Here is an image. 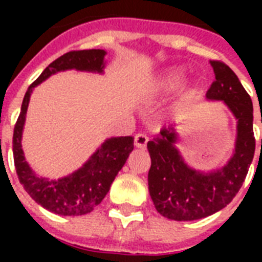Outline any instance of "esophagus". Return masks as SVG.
<instances>
[{"mask_svg": "<svg viewBox=\"0 0 262 262\" xmlns=\"http://www.w3.org/2000/svg\"><path fill=\"white\" fill-rule=\"evenodd\" d=\"M148 141H149V139H148L147 135H144V133H139V135H136L135 145L137 148H145L147 147Z\"/></svg>", "mask_w": 262, "mask_h": 262, "instance_id": "esophagus-1", "label": "esophagus"}]
</instances>
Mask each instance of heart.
<instances>
[{"label": "heart", "mask_w": 262, "mask_h": 262, "mask_svg": "<svg viewBox=\"0 0 262 262\" xmlns=\"http://www.w3.org/2000/svg\"><path fill=\"white\" fill-rule=\"evenodd\" d=\"M185 73L181 69H170L166 71L159 79L156 80L154 85L151 87L152 95H164L168 92H172L177 88L182 85Z\"/></svg>", "instance_id": "1"}]
</instances>
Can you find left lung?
Segmentation results:
<instances>
[{"mask_svg":"<svg viewBox=\"0 0 262 262\" xmlns=\"http://www.w3.org/2000/svg\"><path fill=\"white\" fill-rule=\"evenodd\" d=\"M211 65L215 81L207 99L223 100L238 121L235 152L220 170L197 171L183 162L175 147L174 127H163L147 145L151 155L148 189L156 211L167 219H203L227 207L239 191L256 151L252 99L230 67L222 61H211Z\"/></svg>","mask_w":262,"mask_h":262,"instance_id":"1","label":"left lung"}]
</instances>
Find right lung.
<instances>
[{
  "mask_svg": "<svg viewBox=\"0 0 262 262\" xmlns=\"http://www.w3.org/2000/svg\"><path fill=\"white\" fill-rule=\"evenodd\" d=\"M104 50H76L61 55L49 65L42 75L31 84L23 99L21 111L13 132V159L18 181L26 191L43 208L57 215L80 216L90 213L102 203L110 190L113 181L123 167L127 156L133 151V137H111L91 156L90 160L73 174L58 181L42 178L35 174L26 162L21 149V135L31 92L43 80L57 72L76 71L98 72L104 68Z\"/></svg>",
  "mask_w": 262,
  "mask_h": 262,
  "instance_id": "add662e5",
  "label": "right lung"
}]
</instances>
